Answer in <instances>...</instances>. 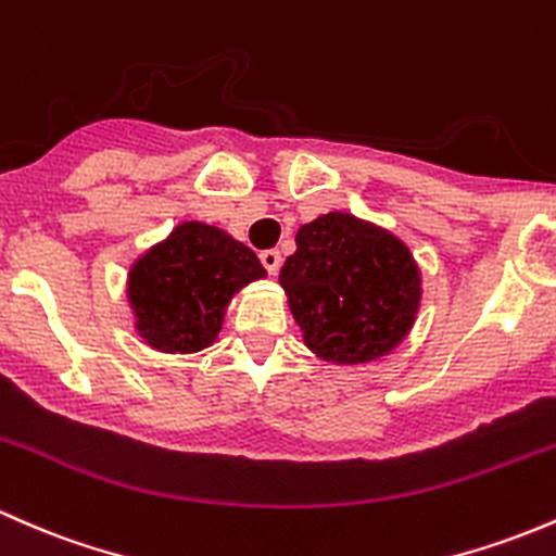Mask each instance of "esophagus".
Segmentation results:
<instances>
[{
	"label": "esophagus",
	"mask_w": 556,
	"mask_h": 556,
	"mask_svg": "<svg viewBox=\"0 0 556 556\" xmlns=\"http://www.w3.org/2000/svg\"><path fill=\"white\" fill-rule=\"evenodd\" d=\"M260 260H262V265H265V270L270 273V276H276L278 267H280V252H278V249H267V252L260 254Z\"/></svg>",
	"instance_id": "obj_1"
}]
</instances>
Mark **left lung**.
I'll list each match as a JSON object with an SVG mask.
<instances>
[{
    "mask_svg": "<svg viewBox=\"0 0 556 556\" xmlns=\"http://www.w3.org/2000/svg\"><path fill=\"white\" fill-rule=\"evenodd\" d=\"M278 280L304 348L333 366L390 355L414 328L424 294L410 249L348 212L302 225Z\"/></svg>",
    "mask_w": 556,
    "mask_h": 556,
    "instance_id": "1",
    "label": "left lung"
}]
</instances>
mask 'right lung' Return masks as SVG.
I'll use <instances>...</instances> for the list:
<instances>
[{"mask_svg": "<svg viewBox=\"0 0 556 556\" xmlns=\"http://www.w3.org/2000/svg\"><path fill=\"white\" fill-rule=\"evenodd\" d=\"M267 270L228 230L185 219L129 265L127 302L148 348L193 355L223 331L232 296Z\"/></svg>", "mask_w": 556, "mask_h": 556, "instance_id": "add662e5", "label": "right lung"}]
</instances>
